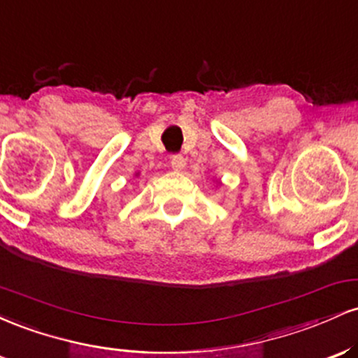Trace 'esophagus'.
I'll return each instance as SVG.
<instances>
[{
  "mask_svg": "<svg viewBox=\"0 0 358 358\" xmlns=\"http://www.w3.org/2000/svg\"><path fill=\"white\" fill-rule=\"evenodd\" d=\"M187 166V159L182 155H173L171 156V168L176 171H183Z\"/></svg>",
  "mask_w": 358,
  "mask_h": 358,
  "instance_id": "esophagus-1",
  "label": "esophagus"
}]
</instances>
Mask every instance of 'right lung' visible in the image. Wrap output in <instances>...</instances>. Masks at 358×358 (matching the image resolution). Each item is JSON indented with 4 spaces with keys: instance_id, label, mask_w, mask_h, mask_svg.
<instances>
[{
    "instance_id": "add662e5",
    "label": "right lung",
    "mask_w": 358,
    "mask_h": 358,
    "mask_svg": "<svg viewBox=\"0 0 358 358\" xmlns=\"http://www.w3.org/2000/svg\"><path fill=\"white\" fill-rule=\"evenodd\" d=\"M136 175H138V173H136Z\"/></svg>"
}]
</instances>
